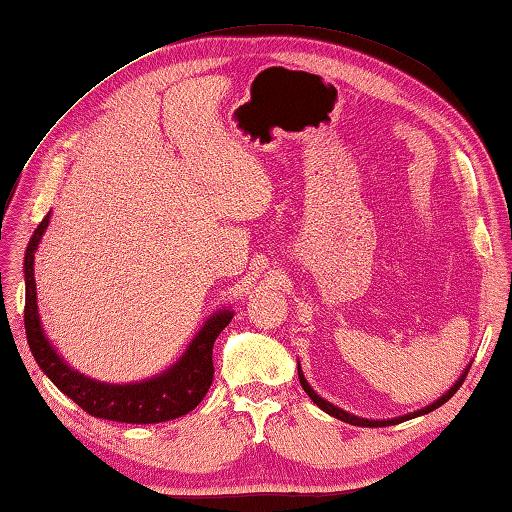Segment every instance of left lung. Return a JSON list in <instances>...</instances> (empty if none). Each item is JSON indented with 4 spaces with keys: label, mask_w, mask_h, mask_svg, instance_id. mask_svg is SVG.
I'll return each instance as SVG.
<instances>
[{
    "label": "left lung",
    "mask_w": 512,
    "mask_h": 512,
    "mask_svg": "<svg viewBox=\"0 0 512 512\" xmlns=\"http://www.w3.org/2000/svg\"><path fill=\"white\" fill-rule=\"evenodd\" d=\"M471 367V365H469ZM469 367L464 369V372L460 374V378L455 380V383L444 391V394L438 398V400H433L431 405H427V407H422V409H418V411H411V413H405V416H398V418H389V420H367V418H361V416H354V413H350V411H345V409H341V407H336V405H332V402H328L325 398H321L317 391H314L312 387H310V383L306 380V376H303V372H301V365H299V361H297V372H299V383H301V387H303V391H306V394L312 398V402L314 405H317L319 409H323L325 413H330V416H334V418H339V420H343V422H347V424H354V427H391V424H398V422H405V420H411V418H418V416H424V413H429V411H433V409H438V407H442L444 402H447L455 391L460 389V385L464 383V378H466V374H469Z\"/></svg>",
    "instance_id": "8db88e82"
}]
</instances>
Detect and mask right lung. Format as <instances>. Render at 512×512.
Wrapping results in <instances>:
<instances>
[{
    "instance_id": "add662e5",
    "label": "right lung",
    "mask_w": 512,
    "mask_h": 512,
    "mask_svg": "<svg viewBox=\"0 0 512 512\" xmlns=\"http://www.w3.org/2000/svg\"><path fill=\"white\" fill-rule=\"evenodd\" d=\"M50 224V213L32 233L26 257H24V279H26V308L24 325L30 352L35 356L41 372L46 374L59 391L72 398L83 411L94 418H105L127 424H156L180 418L200 405L202 398L213 383V343L233 319V310L220 308L202 323L198 334L193 336L187 350L176 363L136 383H103L81 374L70 367L54 350L41 325L37 306V284H35V253L46 228Z\"/></svg>"
}]
</instances>
